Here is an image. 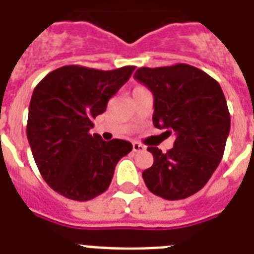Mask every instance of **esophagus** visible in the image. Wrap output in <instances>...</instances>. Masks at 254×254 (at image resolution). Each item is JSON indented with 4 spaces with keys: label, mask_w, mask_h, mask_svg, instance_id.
<instances>
[{
    "label": "esophagus",
    "mask_w": 254,
    "mask_h": 254,
    "mask_svg": "<svg viewBox=\"0 0 254 254\" xmlns=\"http://www.w3.org/2000/svg\"><path fill=\"white\" fill-rule=\"evenodd\" d=\"M132 149H133V152H142V150L145 149V146L141 145L140 142H133L132 144Z\"/></svg>",
    "instance_id": "34e87169"
}]
</instances>
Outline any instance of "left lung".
I'll return each mask as SVG.
<instances>
[{"label":"left lung","mask_w":254,"mask_h":254,"mask_svg":"<svg viewBox=\"0 0 254 254\" xmlns=\"http://www.w3.org/2000/svg\"><path fill=\"white\" fill-rule=\"evenodd\" d=\"M133 76L154 96V127L177 136L166 153L148 148L154 162L142 173L145 186L165 200L190 197L207 183L225 152L231 119L221 85L186 64L140 67Z\"/></svg>","instance_id":"left-lung-1"}]
</instances>
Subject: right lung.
<instances>
[{"label":"right lung","mask_w":254,"mask_h":254,"mask_svg":"<svg viewBox=\"0 0 254 254\" xmlns=\"http://www.w3.org/2000/svg\"><path fill=\"white\" fill-rule=\"evenodd\" d=\"M135 66L96 70L68 64L52 71L33 89L27 137L41 177L52 190L75 201L97 197L112 183L129 141L92 135L93 119L131 77Z\"/></svg>","instance_id":"add662e5"}]
</instances>
